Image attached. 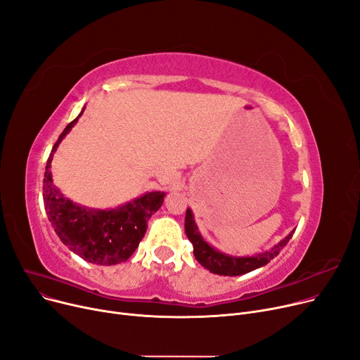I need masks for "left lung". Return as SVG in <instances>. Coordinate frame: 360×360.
Returning a JSON list of instances; mask_svg holds the SVG:
<instances>
[{"mask_svg": "<svg viewBox=\"0 0 360 360\" xmlns=\"http://www.w3.org/2000/svg\"><path fill=\"white\" fill-rule=\"evenodd\" d=\"M185 233L193 243L195 259L204 269L219 276H242L266 266L274 257H277L278 252L286 247L295 231H292L285 239H281L277 245H274L271 250L251 257H232L217 251L210 243H207L198 232L191 209H188L185 214Z\"/></svg>", "mask_w": 360, "mask_h": 360, "instance_id": "1", "label": "left lung"}]
</instances>
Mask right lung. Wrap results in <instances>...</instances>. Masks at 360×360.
Listing matches in <instances>:
<instances>
[{"instance_id": "1", "label": "right lung", "mask_w": 360, "mask_h": 360, "mask_svg": "<svg viewBox=\"0 0 360 360\" xmlns=\"http://www.w3.org/2000/svg\"><path fill=\"white\" fill-rule=\"evenodd\" d=\"M71 121L53 144L44 178V202L55 233L70 251L98 266H115L127 261L147 231V221L156 213L165 193L151 191L117 209H89L65 198L52 182L51 162L63 139L83 115Z\"/></svg>"}]
</instances>
